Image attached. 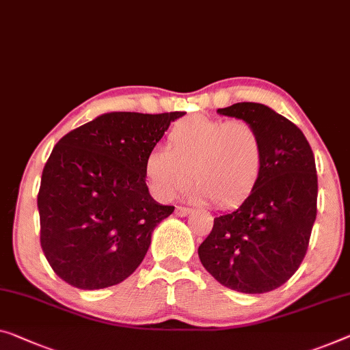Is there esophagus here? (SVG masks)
I'll return each mask as SVG.
<instances>
[{
    "label": "esophagus",
    "instance_id": "1",
    "mask_svg": "<svg viewBox=\"0 0 350 350\" xmlns=\"http://www.w3.org/2000/svg\"><path fill=\"white\" fill-rule=\"evenodd\" d=\"M190 211L191 208H189V207H182V206H176V208H174V213L177 217H187L190 213Z\"/></svg>",
    "mask_w": 350,
    "mask_h": 350
}]
</instances>
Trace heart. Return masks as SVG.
<instances>
[{
	"instance_id": "heart-1",
	"label": "heart",
	"mask_w": 350,
	"mask_h": 350,
	"mask_svg": "<svg viewBox=\"0 0 350 350\" xmlns=\"http://www.w3.org/2000/svg\"><path fill=\"white\" fill-rule=\"evenodd\" d=\"M264 170V143L254 125L245 119H223L190 114L171 127L168 149L146 155L144 177L150 191L171 201L193 179L198 201L215 200L220 207L247 201Z\"/></svg>"
}]
</instances>
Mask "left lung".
<instances>
[{"instance_id":"left-lung-1","label":"left lung","mask_w":350,"mask_h":350,"mask_svg":"<svg viewBox=\"0 0 350 350\" xmlns=\"http://www.w3.org/2000/svg\"><path fill=\"white\" fill-rule=\"evenodd\" d=\"M218 113L256 127L264 170L241 207L213 218L198 254L220 284L262 294L284 284L308 250L317 213L314 155L301 130L262 103H234Z\"/></svg>"}]
</instances>
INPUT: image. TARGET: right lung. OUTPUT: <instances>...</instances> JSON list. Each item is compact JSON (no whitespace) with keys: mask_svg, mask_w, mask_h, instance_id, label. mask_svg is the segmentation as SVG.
<instances>
[{"mask_svg":"<svg viewBox=\"0 0 350 350\" xmlns=\"http://www.w3.org/2000/svg\"><path fill=\"white\" fill-rule=\"evenodd\" d=\"M184 114L107 113L56 143L38 207L42 252L62 281L109 288L143 262L154 228L174 211L150 198L144 159Z\"/></svg>","mask_w":350,"mask_h":350,"instance_id":"1","label":"right lung"}]
</instances>
